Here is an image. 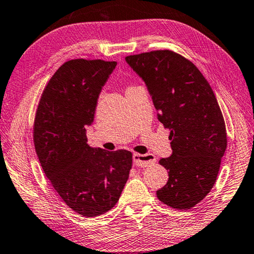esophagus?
Returning a JSON list of instances; mask_svg holds the SVG:
<instances>
[{"instance_id": "esophagus-1", "label": "esophagus", "mask_w": 254, "mask_h": 254, "mask_svg": "<svg viewBox=\"0 0 254 254\" xmlns=\"http://www.w3.org/2000/svg\"><path fill=\"white\" fill-rule=\"evenodd\" d=\"M133 162L136 165V167L141 168H146L151 165L152 163L155 162V156L153 154H140V153H134L133 154Z\"/></svg>"}]
</instances>
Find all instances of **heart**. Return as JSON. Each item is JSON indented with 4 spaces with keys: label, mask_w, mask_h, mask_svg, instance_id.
<instances>
[{
    "label": "heart",
    "mask_w": 254,
    "mask_h": 254,
    "mask_svg": "<svg viewBox=\"0 0 254 254\" xmlns=\"http://www.w3.org/2000/svg\"><path fill=\"white\" fill-rule=\"evenodd\" d=\"M128 87H133V85L132 86H128ZM128 87H127V89H128Z\"/></svg>",
    "instance_id": "1"
}]
</instances>
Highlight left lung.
Returning <instances> with one entry per match:
<instances>
[{
	"instance_id": "obj_1",
	"label": "left lung",
	"mask_w": 254,
	"mask_h": 254,
	"mask_svg": "<svg viewBox=\"0 0 254 254\" xmlns=\"http://www.w3.org/2000/svg\"><path fill=\"white\" fill-rule=\"evenodd\" d=\"M130 66L146 83L170 130L173 153L159 163L168 170L158 199L172 209L189 210L213 188L227 149V128L209 82L190 60L171 50L128 55Z\"/></svg>"
}]
</instances>
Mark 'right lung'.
I'll return each mask as SVG.
<instances>
[{
  "label": "right lung",
  "instance_id": "add662e5",
  "mask_svg": "<svg viewBox=\"0 0 254 254\" xmlns=\"http://www.w3.org/2000/svg\"><path fill=\"white\" fill-rule=\"evenodd\" d=\"M115 61L68 60L44 87L35 112V151L51 186L70 209L86 218L117 204L130 175L132 153L87 145L86 127Z\"/></svg>",
  "mask_w": 254,
  "mask_h": 254
}]
</instances>
